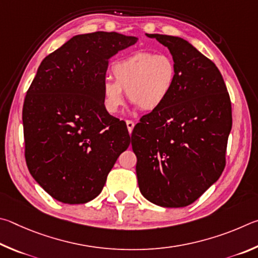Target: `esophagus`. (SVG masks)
I'll return each mask as SVG.
<instances>
[{
    "label": "esophagus",
    "instance_id": "34e87169",
    "mask_svg": "<svg viewBox=\"0 0 258 258\" xmlns=\"http://www.w3.org/2000/svg\"><path fill=\"white\" fill-rule=\"evenodd\" d=\"M125 123H126V128H128V132L132 133L133 129H134V126H135V122L132 121V120H126Z\"/></svg>",
    "mask_w": 258,
    "mask_h": 258
}]
</instances>
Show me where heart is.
I'll return each instance as SVG.
<instances>
[{"label":"heart","mask_w":258,"mask_h":258,"mask_svg":"<svg viewBox=\"0 0 258 258\" xmlns=\"http://www.w3.org/2000/svg\"><path fill=\"white\" fill-rule=\"evenodd\" d=\"M114 81L102 85L105 110L115 114L123 105V90L129 101L143 111H154L168 101L177 83L178 69L169 54L138 51L112 63Z\"/></svg>","instance_id":"heart-1"}]
</instances>
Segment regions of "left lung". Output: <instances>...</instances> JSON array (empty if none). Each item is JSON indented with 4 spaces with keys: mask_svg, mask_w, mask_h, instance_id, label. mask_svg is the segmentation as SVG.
<instances>
[{
    "mask_svg": "<svg viewBox=\"0 0 258 258\" xmlns=\"http://www.w3.org/2000/svg\"><path fill=\"white\" fill-rule=\"evenodd\" d=\"M147 36L169 48L178 76L168 101L144 115L133 130L138 186L153 204L184 207L223 172L231 101L218 68L187 40Z\"/></svg>",
    "mask_w": 258,
    "mask_h": 258,
    "instance_id": "1",
    "label": "left lung"
}]
</instances>
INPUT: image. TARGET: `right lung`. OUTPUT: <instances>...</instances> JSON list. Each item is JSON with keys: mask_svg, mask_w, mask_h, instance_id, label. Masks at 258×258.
Listing matches in <instances>:
<instances>
[{"mask_svg": "<svg viewBox=\"0 0 258 258\" xmlns=\"http://www.w3.org/2000/svg\"><path fill=\"white\" fill-rule=\"evenodd\" d=\"M136 43L113 31L77 35L44 58L27 90L26 163L58 202L84 204L97 197L129 146L125 122L104 107L102 85L108 58Z\"/></svg>", "mask_w": 258, "mask_h": 258, "instance_id": "add662e5", "label": "right lung"}]
</instances>
